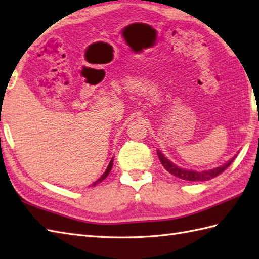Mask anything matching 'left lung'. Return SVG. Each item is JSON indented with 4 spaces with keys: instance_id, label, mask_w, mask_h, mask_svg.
<instances>
[{
    "instance_id": "left-lung-1",
    "label": "left lung",
    "mask_w": 259,
    "mask_h": 259,
    "mask_svg": "<svg viewBox=\"0 0 259 259\" xmlns=\"http://www.w3.org/2000/svg\"><path fill=\"white\" fill-rule=\"evenodd\" d=\"M157 155L159 160H160L161 164L163 168L167 170L169 174H171L175 177H178L183 180H188V181H206V180H210L214 177H217L218 175H221L225 169L228 168L229 164H232L234 161V159L237 157L238 153L228 160L226 163L222 164V166L212 168V169H207V170H201V171H198V170H192V169H186V168H181L177 164L174 163L171 160L163 155L161 150L157 149Z\"/></svg>"
}]
</instances>
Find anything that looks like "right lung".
<instances>
[{
    "label": "right lung",
    "mask_w": 259,
    "mask_h": 259,
    "mask_svg": "<svg viewBox=\"0 0 259 259\" xmlns=\"http://www.w3.org/2000/svg\"><path fill=\"white\" fill-rule=\"evenodd\" d=\"M112 166H113V158L111 159V161H110V162H109V164H108V167H107V169H106V171H104V172H103V175L101 176V177H100V178H99L98 180H96V181H95V183H93V184H92L91 186L93 187V186H96V185H98V184H100L102 180H104V179H106V178L108 177V176H109L110 171H111V169H112Z\"/></svg>",
    "instance_id": "right-lung-1"
}]
</instances>
